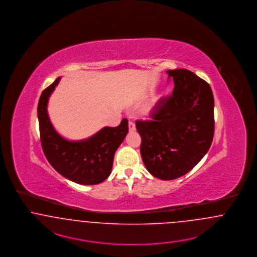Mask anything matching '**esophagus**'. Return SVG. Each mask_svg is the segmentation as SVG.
I'll use <instances>...</instances> for the list:
<instances>
[{
  "mask_svg": "<svg viewBox=\"0 0 257 257\" xmlns=\"http://www.w3.org/2000/svg\"><path fill=\"white\" fill-rule=\"evenodd\" d=\"M128 130H130V132H135V124H134V122H132V121H130L128 122Z\"/></svg>",
  "mask_w": 257,
  "mask_h": 257,
  "instance_id": "obj_1",
  "label": "esophagus"
}]
</instances>
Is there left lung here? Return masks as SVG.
<instances>
[{
	"instance_id": "obj_1",
	"label": "left lung",
	"mask_w": 257,
	"mask_h": 257,
	"mask_svg": "<svg viewBox=\"0 0 257 257\" xmlns=\"http://www.w3.org/2000/svg\"><path fill=\"white\" fill-rule=\"evenodd\" d=\"M173 94L161 99L150 121H136L147 170L171 180L187 174L208 152L214 136V98L209 84L186 69L167 71Z\"/></svg>"
}]
</instances>
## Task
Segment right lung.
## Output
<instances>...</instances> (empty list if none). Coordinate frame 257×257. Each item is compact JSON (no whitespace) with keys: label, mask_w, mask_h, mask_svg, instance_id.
Masks as SVG:
<instances>
[{"label":"right lung","mask_w":257,"mask_h":257,"mask_svg":"<svg viewBox=\"0 0 257 257\" xmlns=\"http://www.w3.org/2000/svg\"><path fill=\"white\" fill-rule=\"evenodd\" d=\"M59 80L60 77L42 92L37 107L45 157L64 178L78 184H98L111 173L115 152L128 132V122L123 119L116 127L104 126L85 140H66L56 133L47 110L49 98Z\"/></svg>","instance_id":"right-lung-1"}]
</instances>
